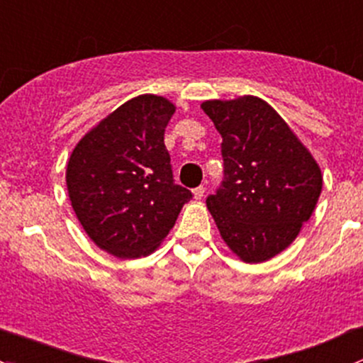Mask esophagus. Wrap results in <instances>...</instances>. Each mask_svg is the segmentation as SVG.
Segmentation results:
<instances>
[{
  "mask_svg": "<svg viewBox=\"0 0 363 363\" xmlns=\"http://www.w3.org/2000/svg\"><path fill=\"white\" fill-rule=\"evenodd\" d=\"M204 192H206V189H204V186H197V189H194L192 190V194H194V199H203V196H204Z\"/></svg>",
  "mask_w": 363,
  "mask_h": 363,
  "instance_id": "esophagus-1",
  "label": "esophagus"
}]
</instances>
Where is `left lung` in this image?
Instances as JSON below:
<instances>
[{
  "label": "left lung",
  "mask_w": 363,
  "mask_h": 363,
  "mask_svg": "<svg viewBox=\"0 0 363 363\" xmlns=\"http://www.w3.org/2000/svg\"><path fill=\"white\" fill-rule=\"evenodd\" d=\"M222 136V189L206 199L230 252L259 264L289 248L311 218L323 186L311 152L257 96L201 104Z\"/></svg>",
  "instance_id": "obj_1"
}]
</instances>
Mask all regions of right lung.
Here are the masks:
<instances>
[{
  "mask_svg": "<svg viewBox=\"0 0 363 363\" xmlns=\"http://www.w3.org/2000/svg\"><path fill=\"white\" fill-rule=\"evenodd\" d=\"M169 99L125 101L77 143L66 166L74 215L96 246L118 259L154 253L192 192L173 183L164 130Z\"/></svg>",
  "mask_w": 363,
  "mask_h": 363,
  "instance_id": "add662e5",
  "label": "right lung"
}]
</instances>
